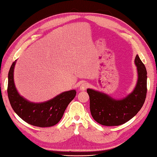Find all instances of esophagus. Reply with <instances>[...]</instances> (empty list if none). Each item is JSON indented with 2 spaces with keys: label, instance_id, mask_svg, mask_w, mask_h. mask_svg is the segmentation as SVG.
Wrapping results in <instances>:
<instances>
[{
  "label": "esophagus",
  "instance_id": "esophagus-1",
  "mask_svg": "<svg viewBox=\"0 0 157 157\" xmlns=\"http://www.w3.org/2000/svg\"><path fill=\"white\" fill-rule=\"evenodd\" d=\"M88 87V84L87 82H82L81 84H80L79 89L80 90L84 91Z\"/></svg>",
  "mask_w": 157,
  "mask_h": 157
}]
</instances>
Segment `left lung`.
<instances>
[{
  "mask_svg": "<svg viewBox=\"0 0 157 157\" xmlns=\"http://www.w3.org/2000/svg\"><path fill=\"white\" fill-rule=\"evenodd\" d=\"M137 80L133 91L125 97L116 99L102 92L88 88L90 109L94 120L105 126L124 124L138 113L147 94V70L138 55L135 59Z\"/></svg>",
  "mask_w": 157,
  "mask_h": 157,
  "instance_id": "8db88e82",
  "label": "left lung"
}]
</instances>
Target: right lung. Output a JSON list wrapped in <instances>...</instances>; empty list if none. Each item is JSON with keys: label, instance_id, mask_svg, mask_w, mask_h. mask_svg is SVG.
Here are the masks:
<instances>
[{"label": "right lung", "instance_id": "1", "mask_svg": "<svg viewBox=\"0 0 157 157\" xmlns=\"http://www.w3.org/2000/svg\"><path fill=\"white\" fill-rule=\"evenodd\" d=\"M15 61L8 76V96L14 112L28 124L47 128L53 126L61 120L69 104L77 94L75 90L63 92L53 98L44 102H32L21 96L16 88L14 80Z\"/></svg>", "mask_w": 157, "mask_h": 157}]
</instances>
